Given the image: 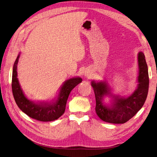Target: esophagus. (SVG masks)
I'll return each mask as SVG.
<instances>
[{"label": "esophagus", "mask_w": 157, "mask_h": 157, "mask_svg": "<svg viewBox=\"0 0 157 157\" xmlns=\"http://www.w3.org/2000/svg\"><path fill=\"white\" fill-rule=\"evenodd\" d=\"M84 75L86 77H89L90 76V74L89 73H88L86 71H85V72L84 73Z\"/></svg>", "instance_id": "34e87169"}]
</instances>
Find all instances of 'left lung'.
<instances>
[{"instance_id":"left-lung-1","label":"left lung","mask_w":157,"mask_h":157,"mask_svg":"<svg viewBox=\"0 0 157 157\" xmlns=\"http://www.w3.org/2000/svg\"><path fill=\"white\" fill-rule=\"evenodd\" d=\"M138 77L135 91L130 96L123 97L113 95L111 89L105 81L96 82L92 80L91 85L96 97V112L101 119L113 124H124L138 112L146 100L149 90L148 67L144 54L140 52L137 54ZM111 98L110 103L104 102L105 97Z\"/></svg>"}]
</instances>
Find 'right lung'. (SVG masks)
<instances>
[{"label": "right lung", "instance_id": "obj_1", "mask_svg": "<svg viewBox=\"0 0 157 157\" xmlns=\"http://www.w3.org/2000/svg\"><path fill=\"white\" fill-rule=\"evenodd\" d=\"M20 54L14 62L12 71V88L13 96L18 107L29 117L42 122L57 120L65 111L69 95L77 85L82 82L80 77L71 78L63 82L57 96L50 102H35L27 98L23 93L17 78V63Z\"/></svg>", "mask_w": 157, "mask_h": 157}]
</instances>
